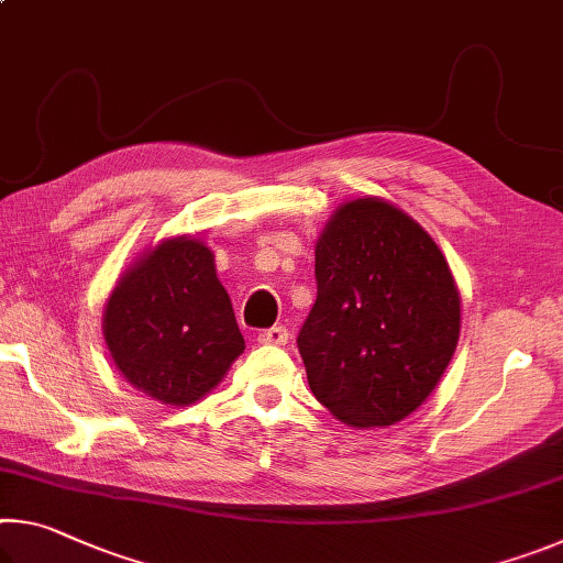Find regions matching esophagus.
<instances>
[{
	"mask_svg": "<svg viewBox=\"0 0 563 563\" xmlns=\"http://www.w3.org/2000/svg\"><path fill=\"white\" fill-rule=\"evenodd\" d=\"M258 342L261 345H285V342H288V330H285L283 325H273L268 330H261Z\"/></svg>",
	"mask_w": 563,
	"mask_h": 563,
	"instance_id": "esophagus-1",
	"label": "esophagus"
}]
</instances>
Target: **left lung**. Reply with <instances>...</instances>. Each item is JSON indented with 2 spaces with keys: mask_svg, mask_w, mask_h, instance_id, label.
I'll return each mask as SVG.
<instances>
[{
  "mask_svg": "<svg viewBox=\"0 0 563 563\" xmlns=\"http://www.w3.org/2000/svg\"><path fill=\"white\" fill-rule=\"evenodd\" d=\"M316 283L298 350L318 402L355 427L415 412L460 340V292L440 247L399 208L357 198L320 235Z\"/></svg>",
  "mask_w": 563,
  "mask_h": 563,
  "instance_id": "obj_1",
  "label": "left lung"
}]
</instances>
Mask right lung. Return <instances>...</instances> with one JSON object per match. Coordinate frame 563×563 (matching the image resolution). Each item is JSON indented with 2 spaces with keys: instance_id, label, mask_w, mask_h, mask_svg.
I'll return each mask as SVG.
<instances>
[{
  "instance_id": "obj_1",
  "label": "right lung",
  "mask_w": 563,
  "mask_h": 563,
  "mask_svg": "<svg viewBox=\"0 0 563 563\" xmlns=\"http://www.w3.org/2000/svg\"><path fill=\"white\" fill-rule=\"evenodd\" d=\"M103 338L121 375L166 405L203 397L245 347L213 253L194 238L164 241L123 275Z\"/></svg>"
}]
</instances>
